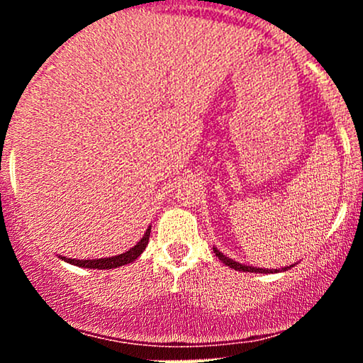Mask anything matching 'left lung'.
Segmentation results:
<instances>
[{"mask_svg":"<svg viewBox=\"0 0 363 363\" xmlns=\"http://www.w3.org/2000/svg\"><path fill=\"white\" fill-rule=\"evenodd\" d=\"M213 251H215L216 256H218L220 261L225 262V264H227L228 268L237 269V272H245V273H247V272L249 273H274V272H277V269H262V268H254V266L240 264V262H235L234 259H230V257L223 256V254L220 252L216 247H213ZM289 268H291V266H285V268H283V272H286V269H289Z\"/></svg>","mask_w":363,"mask_h":363,"instance_id":"obj_1","label":"left lung"}]
</instances>
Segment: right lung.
Listing matches in <instances>:
<instances>
[{
	"instance_id": "obj_1",
	"label": "right lung",
	"mask_w": 363,
	"mask_h": 363,
	"mask_svg": "<svg viewBox=\"0 0 363 363\" xmlns=\"http://www.w3.org/2000/svg\"><path fill=\"white\" fill-rule=\"evenodd\" d=\"M150 232L152 228L148 227V230L145 232L143 239L140 240L135 247H131L129 251L119 254V256L114 257H104V259H68V257H61L66 262L74 266H80V268H90V269H112V268H118V266H124L128 262H133L136 257L140 256L141 252L145 251V247L148 245V239H150Z\"/></svg>"
}]
</instances>
